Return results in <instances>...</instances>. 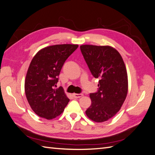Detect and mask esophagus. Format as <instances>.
I'll list each match as a JSON object with an SVG mask.
<instances>
[{
	"label": "esophagus",
	"instance_id": "obj_1",
	"mask_svg": "<svg viewBox=\"0 0 155 155\" xmlns=\"http://www.w3.org/2000/svg\"><path fill=\"white\" fill-rule=\"evenodd\" d=\"M83 96V94H73V96L74 98H79Z\"/></svg>",
	"mask_w": 155,
	"mask_h": 155
}]
</instances>
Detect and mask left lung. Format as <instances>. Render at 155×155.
<instances>
[{
	"mask_svg": "<svg viewBox=\"0 0 155 155\" xmlns=\"http://www.w3.org/2000/svg\"><path fill=\"white\" fill-rule=\"evenodd\" d=\"M81 51L92 76L100 78L98 90L91 93L85 113L95 122H104L118 112L128 91L127 73L120 53L110 46L85 45Z\"/></svg>",
	"mask_w": 155,
	"mask_h": 155,
	"instance_id": "8db88e82",
	"label": "left lung"
}]
</instances>
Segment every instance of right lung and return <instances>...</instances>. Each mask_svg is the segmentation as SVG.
I'll return each mask as SVG.
<instances>
[{
  "mask_svg": "<svg viewBox=\"0 0 155 155\" xmlns=\"http://www.w3.org/2000/svg\"><path fill=\"white\" fill-rule=\"evenodd\" d=\"M78 45H56L40 50L26 74L25 90L31 109L41 118L51 120L64 111L69 102L63 88L55 89L65 61Z\"/></svg>",
  "mask_w": 155,
  "mask_h": 155,
  "instance_id": "add662e5",
  "label": "right lung"
}]
</instances>
